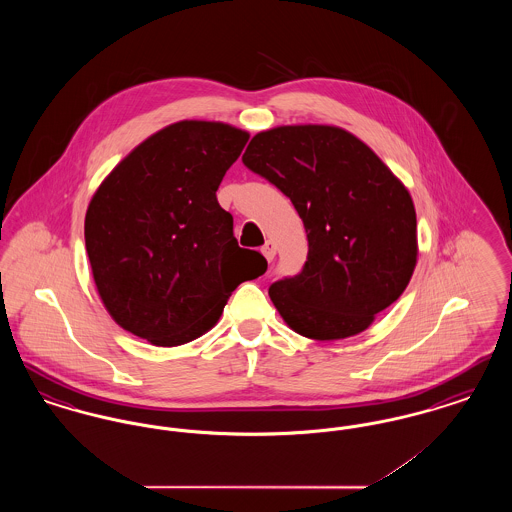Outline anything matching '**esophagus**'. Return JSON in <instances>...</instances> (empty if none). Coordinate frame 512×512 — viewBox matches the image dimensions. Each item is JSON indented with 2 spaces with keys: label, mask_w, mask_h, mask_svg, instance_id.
<instances>
[{
  "label": "esophagus",
  "mask_w": 512,
  "mask_h": 512,
  "mask_svg": "<svg viewBox=\"0 0 512 512\" xmlns=\"http://www.w3.org/2000/svg\"><path fill=\"white\" fill-rule=\"evenodd\" d=\"M261 253L265 255V259L270 263L276 257V245L272 244V242H267V244L261 247Z\"/></svg>",
  "instance_id": "1"
}]
</instances>
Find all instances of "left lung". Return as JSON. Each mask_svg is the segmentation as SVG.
<instances>
[{"mask_svg":"<svg viewBox=\"0 0 512 512\" xmlns=\"http://www.w3.org/2000/svg\"><path fill=\"white\" fill-rule=\"evenodd\" d=\"M242 161L292 199L309 240L303 270L268 288L280 317L309 340L365 332L416 267V211L405 184L363 140L332 124L263 130Z\"/></svg>","mask_w":512,"mask_h":512,"instance_id":"8db88e82","label":"left lung"}]
</instances>
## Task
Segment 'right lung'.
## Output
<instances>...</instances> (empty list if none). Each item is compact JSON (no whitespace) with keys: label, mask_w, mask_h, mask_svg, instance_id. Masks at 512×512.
<instances>
[{"label":"right lung","mask_w":512,"mask_h":512,"mask_svg":"<svg viewBox=\"0 0 512 512\" xmlns=\"http://www.w3.org/2000/svg\"><path fill=\"white\" fill-rule=\"evenodd\" d=\"M249 132L217 121L172 122L134 147L92 197L84 238L103 307L151 345L195 340L232 292L267 270L242 249L217 201Z\"/></svg>","instance_id":"add662e5"}]
</instances>
